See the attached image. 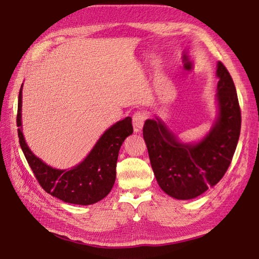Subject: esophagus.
Masks as SVG:
<instances>
[{"instance_id":"1","label":"esophagus","mask_w":259,"mask_h":259,"mask_svg":"<svg viewBox=\"0 0 259 259\" xmlns=\"http://www.w3.org/2000/svg\"><path fill=\"white\" fill-rule=\"evenodd\" d=\"M147 115H146L145 112L143 111H137L133 116V124H134V130L135 133H140L144 126L145 120Z\"/></svg>"}]
</instances>
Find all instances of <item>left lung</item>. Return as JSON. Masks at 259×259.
Listing matches in <instances>:
<instances>
[{"mask_svg": "<svg viewBox=\"0 0 259 259\" xmlns=\"http://www.w3.org/2000/svg\"><path fill=\"white\" fill-rule=\"evenodd\" d=\"M219 116L207 136L197 144L179 142L155 116L146 120L143 135L155 178L168 196L192 199L215 186L231 164L241 129L236 86L228 69L218 63Z\"/></svg>", "mask_w": 259, "mask_h": 259, "instance_id": "1", "label": "left lung"}]
</instances>
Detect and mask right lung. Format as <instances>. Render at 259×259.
Wrapping results in <instances>:
<instances>
[{
  "label": "right lung",
  "instance_id": "1",
  "mask_svg": "<svg viewBox=\"0 0 259 259\" xmlns=\"http://www.w3.org/2000/svg\"><path fill=\"white\" fill-rule=\"evenodd\" d=\"M22 86L19 92L17 125L19 143L40 187L65 203L92 205L109 195L116 178V161L124 139L134 133L131 117L116 122L98 139L88 156L71 170H56L35 156L21 131Z\"/></svg>",
  "mask_w": 259,
  "mask_h": 259
}]
</instances>
